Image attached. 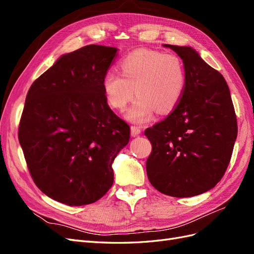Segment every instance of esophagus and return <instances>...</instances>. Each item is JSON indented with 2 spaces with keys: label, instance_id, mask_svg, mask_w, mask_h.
I'll return each mask as SVG.
<instances>
[{
  "label": "esophagus",
  "instance_id": "obj_1",
  "mask_svg": "<svg viewBox=\"0 0 254 254\" xmlns=\"http://www.w3.org/2000/svg\"><path fill=\"white\" fill-rule=\"evenodd\" d=\"M141 133V129L139 127L131 126V135L132 136H137Z\"/></svg>",
  "mask_w": 254,
  "mask_h": 254
}]
</instances>
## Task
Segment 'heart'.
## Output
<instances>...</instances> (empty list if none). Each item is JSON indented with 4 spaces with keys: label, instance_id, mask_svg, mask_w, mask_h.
<instances>
[{
    "label": "heart",
    "instance_id": "b5f03b06",
    "mask_svg": "<svg viewBox=\"0 0 254 254\" xmlns=\"http://www.w3.org/2000/svg\"><path fill=\"white\" fill-rule=\"evenodd\" d=\"M121 73L110 71L104 77V92L109 105L124 110L137 98L126 117L135 124L150 121L153 113H165L179 103L186 88V70L175 54L137 50L120 63Z\"/></svg>",
    "mask_w": 254,
    "mask_h": 254
}]
</instances>
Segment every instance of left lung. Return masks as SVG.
Segmentation results:
<instances>
[{
	"mask_svg": "<svg viewBox=\"0 0 254 254\" xmlns=\"http://www.w3.org/2000/svg\"><path fill=\"white\" fill-rule=\"evenodd\" d=\"M163 47L182 59L187 81L175 110L145 130L152 145L146 172L162 194L193 197L225 175L237 136L236 115L224 76L190 47Z\"/></svg>",
	"mask_w": 254,
	"mask_h": 254,
	"instance_id": "1",
	"label": "left lung"
}]
</instances>
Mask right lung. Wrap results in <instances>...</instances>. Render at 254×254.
<instances>
[{"mask_svg":"<svg viewBox=\"0 0 254 254\" xmlns=\"http://www.w3.org/2000/svg\"><path fill=\"white\" fill-rule=\"evenodd\" d=\"M117 52L91 44L64 54L28 90L19 142L36 186L58 202L93 203L113 183L112 163L130 137L103 86Z\"/></svg>","mask_w":254,"mask_h":254,"instance_id":"right-lung-1","label":"right lung"}]
</instances>
